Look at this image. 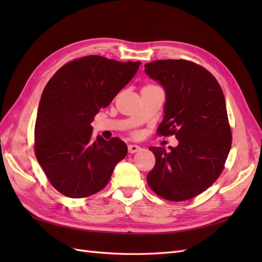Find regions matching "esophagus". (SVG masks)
I'll return each mask as SVG.
<instances>
[{
	"label": "esophagus",
	"instance_id": "34e87169",
	"mask_svg": "<svg viewBox=\"0 0 262 262\" xmlns=\"http://www.w3.org/2000/svg\"><path fill=\"white\" fill-rule=\"evenodd\" d=\"M140 149H141V147L137 146V145H134V144H130V145H128V153H130V154H134V153L140 151Z\"/></svg>",
	"mask_w": 262,
	"mask_h": 262
}]
</instances>
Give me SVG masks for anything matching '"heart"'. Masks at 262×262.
I'll return each mask as SVG.
<instances>
[{
  "instance_id": "heart-1",
  "label": "heart",
  "mask_w": 262,
  "mask_h": 262,
  "mask_svg": "<svg viewBox=\"0 0 262 262\" xmlns=\"http://www.w3.org/2000/svg\"><path fill=\"white\" fill-rule=\"evenodd\" d=\"M146 86H148V85H146Z\"/></svg>"
}]
</instances>
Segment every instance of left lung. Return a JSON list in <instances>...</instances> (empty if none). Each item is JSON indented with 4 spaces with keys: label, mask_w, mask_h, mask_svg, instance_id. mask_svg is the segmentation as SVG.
<instances>
[{
    "label": "left lung",
    "mask_w": 262,
    "mask_h": 262,
    "mask_svg": "<svg viewBox=\"0 0 262 262\" xmlns=\"http://www.w3.org/2000/svg\"><path fill=\"white\" fill-rule=\"evenodd\" d=\"M146 74L163 85L164 118L157 134L176 135L177 147H149L155 165L147 174L149 188L170 202L198 196L224 170L232 145L225 98L214 75L186 59L145 64Z\"/></svg>",
    "instance_id": "obj_1"
}]
</instances>
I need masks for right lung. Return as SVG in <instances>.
<instances>
[{"label":"right lung","mask_w":262,"mask_h":262,"mask_svg":"<svg viewBox=\"0 0 262 262\" xmlns=\"http://www.w3.org/2000/svg\"><path fill=\"white\" fill-rule=\"evenodd\" d=\"M140 64L90 55L63 65L43 89L35 154L49 182L64 196L84 198L100 191L126 157V144L118 137H94L91 121L133 79Z\"/></svg>","instance_id":"right-lung-1"}]
</instances>
